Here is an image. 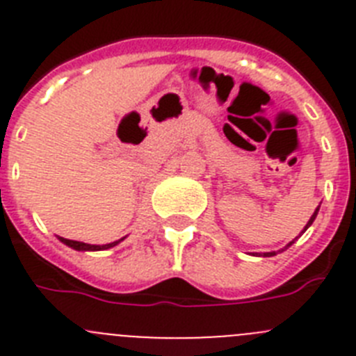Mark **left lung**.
Instances as JSON below:
<instances>
[{"instance_id": "obj_1", "label": "left lung", "mask_w": 356, "mask_h": 356, "mask_svg": "<svg viewBox=\"0 0 356 356\" xmlns=\"http://www.w3.org/2000/svg\"><path fill=\"white\" fill-rule=\"evenodd\" d=\"M317 212H319V207H317V209H316V212H314V216L310 217V221L307 222V226H305V229H307L308 226L312 225V222H314V219H316V216H317ZM305 229H303V232H301V234H305ZM301 234H300V235H301ZM296 238H298V237H296ZM296 238H294V241H296ZM294 241H292L291 244H289V246H292V244H294ZM289 246H287V248H289ZM282 251H284V250H282ZM273 254H276L275 251H271V253H264V257H273Z\"/></svg>"}]
</instances>
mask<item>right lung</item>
Listing matches in <instances>:
<instances>
[{
    "label": "right lung",
    "instance_id": "1",
    "mask_svg": "<svg viewBox=\"0 0 356 356\" xmlns=\"http://www.w3.org/2000/svg\"><path fill=\"white\" fill-rule=\"evenodd\" d=\"M60 241L64 242L65 246L72 248V250L78 251H102V250H108V248H114L119 241L110 242V244H103V246H96V244H85V242H78V241H71V238H64L60 237Z\"/></svg>",
    "mask_w": 356,
    "mask_h": 356
}]
</instances>
